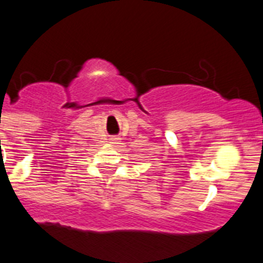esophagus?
Listing matches in <instances>:
<instances>
[{"label": "esophagus", "instance_id": "obj_1", "mask_svg": "<svg viewBox=\"0 0 263 263\" xmlns=\"http://www.w3.org/2000/svg\"><path fill=\"white\" fill-rule=\"evenodd\" d=\"M111 140H112V141H117V140H118V139H111Z\"/></svg>", "mask_w": 263, "mask_h": 263}]
</instances>
